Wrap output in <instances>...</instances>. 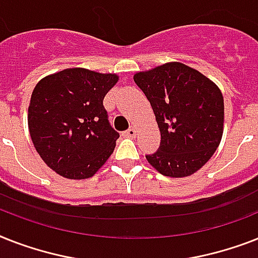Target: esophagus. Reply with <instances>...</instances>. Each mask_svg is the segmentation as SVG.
I'll return each instance as SVG.
<instances>
[{"label": "esophagus", "mask_w": 258, "mask_h": 258, "mask_svg": "<svg viewBox=\"0 0 258 258\" xmlns=\"http://www.w3.org/2000/svg\"><path fill=\"white\" fill-rule=\"evenodd\" d=\"M123 135L127 136V138H135V136H136V128L131 127V128L127 130V131H125V133L123 134Z\"/></svg>", "instance_id": "34e87169"}]
</instances>
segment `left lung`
<instances>
[{
	"label": "left lung",
	"mask_w": 258,
	"mask_h": 258,
	"mask_svg": "<svg viewBox=\"0 0 258 258\" xmlns=\"http://www.w3.org/2000/svg\"><path fill=\"white\" fill-rule=\"evenodd\" d=\"M134 81L150 100L160 146L148 163L169 177L189 176L212 158L223 136V94L198 70L169 62L136 73Z\"/></svg>",
	"instance_id": "left-lung-1"
}]
</instances>
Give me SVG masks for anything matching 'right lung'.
<instances>
[{
	"label": "right lung",
	"instance_id": "right-lung-1",
	"mask_svg": "<svg viewBox=\"0 0 258 258\" xmlns=\"http://www.w3.org/2000/svg\"><path fill=\"white\" fill-rule=\"evenodd\" d=\"M118 75L66 69L47 75L33 90L29 133L42 160L66 179L91 177L106 163L119 134L103 99Z\"/></svg>",
	"mask_w": 258,
	"mask_h": 258
}]
</instances>
